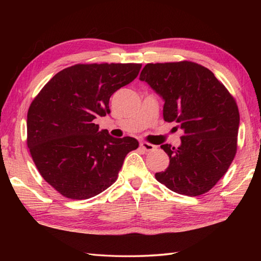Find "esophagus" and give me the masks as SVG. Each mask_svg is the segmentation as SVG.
<instances>
[{"label": "esophagus", "mask_w": 261, "mask_h": 261, "mask_svg": "<svg viewBox=\"0 0 261 261\" xmlns=\"http://www.w3.org/2000/svg\"><path fill=\"white\" fill-rule=\"evenodd\" d=\"M140 147L146 151H153L157 149V146L151 145V143H148V142H140Z\"/></svg>", "instance_id": "obj_1"}]
</instances>
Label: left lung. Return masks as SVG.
<instances>
[{
	"label": "left lung",
	"mask_w": 261,
	"mask_h": 261,
	"mask_svg": "<svg viewBox=\"0 0 261 261\" xmlns=\"http://www.w3.org/2000/svg\"><path fill=\"white\" fill-rule=\"evenodd\" d=\"M139 80L164 99V120L184 131L179 147L162 149L168 168L156 179L187 196L208 192L237 152L240 115L234 98L210 69L192 62L147 64Z\"/></svg>",
	"instance_id": "left-lung-1"
}]
</instances>
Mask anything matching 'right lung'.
<instances>
[{
  "instance_id": "obj_1",
  "label": "right lung",
  "mask_w": 261,
  "mask_h": 261,
  "mask_svg": "<svg viewBox=\"0 0 261 261\" xmlns=\"http://www.w3.org/2000/svg\"><path fill=\"white\" fill-rule=\"evenodd\" d=\"M141 64H79L55 75L33 99L27 143L39 173L71 199H86L118 178L127 153L139 146L131 137L98 130L97 116L110 113L112 94L134 81Z\"/></svg>"
}]
</instances>
